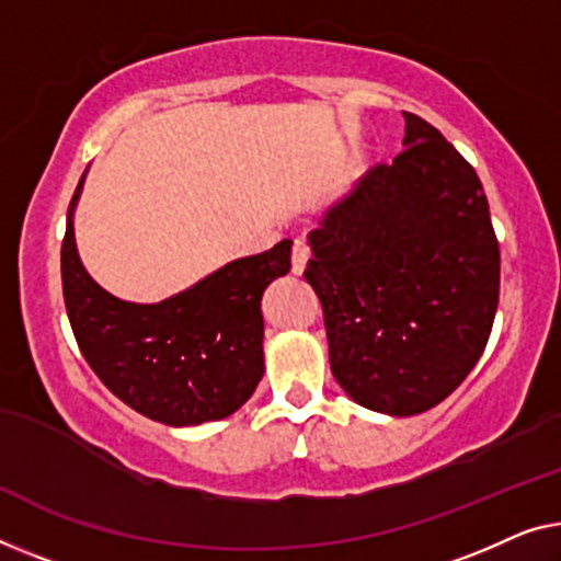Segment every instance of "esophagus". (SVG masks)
<instances>
[{
    "label": "esophagus",
    "mask_w": 561,
    "mask_h": 561,
    "mask_svg": "<svg viewBox=\"0 0 561 561\" xmlns=\"http://www.w3.org/2000/svg\"><path fill=\"white\" fill-rule=\"evenodd\" d=\"M312 252H309V244L305 239H297L295 247H291V272L302 274L307 270V262Z\"/></svg>",
    "instance_id": "1"
}]
</instances>
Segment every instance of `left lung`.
Listing matches in <instances>:
<instances>
[{
    "label": "left lung",
    "mask_w": 561,
    "mask_h": 561,
    "mask_svg": "<svg viewBox=\"0 0 561 561\" xmlns=\"http://www.w3.org/2000/svg\"><path fill=\"white\" fill-rule=\"evenodd\" d=\"M405 115L403 153L375 165L309 231L330 367L367 411H431L473 370L494 328L499 244L479 175Z\"/></svg>",
    "instance_id": "obj_1"
}]
</instances>
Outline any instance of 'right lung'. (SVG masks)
<instances>
[{"label": "right lung", "instance_id": "obj_1", "mask_svg": "<svg viewBox=\"0 0 561 561\" xmlns=\"http://www.w3.org/2000/svg\"><path fill=\"white\" fill-rule=\"evenodd\" d=\"M67 208L62 291L88 365L133 411L150 421L201 425L237 413L264 375L262 295L291 266V241L241 256L161 302H128L90 277Z\"/></svg>", "mask_w": 561, "mask_h": 561}]
</instances>
